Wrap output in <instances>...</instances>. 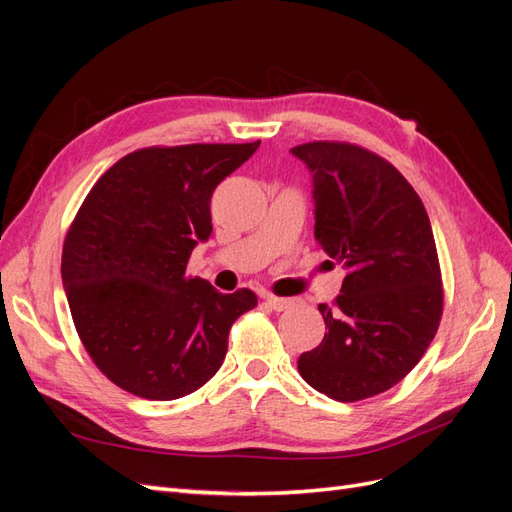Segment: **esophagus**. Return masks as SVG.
I'll list each match as a JSON object with an SVG mask.
<instances>
[{
    "mask_svg": "<svg viewBox=\"0 0 512 512\" xmlns=\"http://www.w3.org/2000/svg\"><path fill=\"white\" fill-rule=\"evenodd\" d=\"M265 301L271 309H275V312H284V309H288L294 301L292 299H282V297H275V294H265Z\"/></svg>",
    "mask_w": 512,
    "mask_h": 512,
    "instance_id": "34e87169",
    "label": "esophagus"
}]
</instances>
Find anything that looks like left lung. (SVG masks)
Segmentation results:
<instances>
[{
    "mask_svg": "<svg viewBox=\"0 0 512 512\" xmlns=\"http://www.w3.org/2000/svg\"><path fill=\"white\" fill-rule=\"evenodd\" d=\"M314 179L318 245L348 271L327 333L299 356V374L335 401H361L404 380L436 337L444 288L429 215L378 153L314 141L290 149Z\"/></svg>",
    "mask_w": 512,
    "mask_h": 512,
    "instance_id": "8db88e82",
    "label": "left lung"
}]
</instances>
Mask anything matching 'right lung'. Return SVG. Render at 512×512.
<instances>
[{
  "instance_id": "1",
  "label": "right lung",
  "mask_w": 512,
  "mask_h": 512,
  "mask_svg": "<svg viewBox=\"0 0 512 512\" xmlns=\"http://www.w3.org/2000/svg\"><path fill=\"white\" fill-rule=\"evenodd\" d=\"M258 145L136 149L83 200L61 280L85 350L119 389L179 399L222 367L232 322L258 299L250 288L222 294L185 269L213 230V190Z\"/></svg>"
}]
</instances>
